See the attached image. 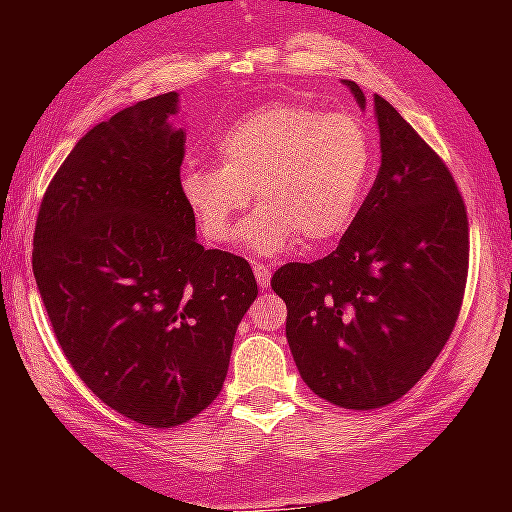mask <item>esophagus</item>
Segmentation results:
<instances>
[{"instance_id":"34e87169","label":"esophagus","mask_w":512,"mask_h":512,"mask_svg":"<svg viewBox=\"0 0 512 512\" xmlns=\"http://www.w3.org/2000/svg\"><path fill=\"white\" fill-rule=\"evenodd\" d=\"M253 274H256V282H259V287H269L271 284V269L266 264H261V261H253Z\"/></svg>"}]
</instances>
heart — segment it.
<instances>
[{"mask_svg":"<svg viewBox=\"0 0 512 512\" xmlns=\"http://www.w3.org/2000/svg\"><path fill=\"white\" fill-rule=\"evenodd\" d=\"M220 166L187 164L179 192L210 243L235 238L251 194L259 210L243 238L279 253L305 238L328 246L354 225L372 182L374 143L359 117L295 102L261 104L217 138Z\"/></svg>","mask_w":512,"mask_h":512,"instance_id":"obj_1","label":"heart"}]
</instances>
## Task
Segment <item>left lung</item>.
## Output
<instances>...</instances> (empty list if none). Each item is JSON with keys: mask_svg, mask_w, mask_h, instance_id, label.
<instances>
[{"mask_svg": "<svg viewBox=\"0 0 512 512\" xmlns=\"http://www.w3.org/2000/svg\"><path fill=\"white\" fill-rule=\"evenodd\" d=\"M374 112L382 166L354 225L325 259L271 277L300 377L346 410L413 390L449 341L469 271L467 207L449 166L379 94Z\"/></svg>", "mask_w": 512, "mask_h": 512, "instance_id": "8db88e82", "label": "left lung"}]
</instances>
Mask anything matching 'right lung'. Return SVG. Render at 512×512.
<instances>
[{"instance_id":"obj_1","label":"right lung","mask_w":512,"mask_h":512,"mask_svg":"<svg viewBox=\"0 0 512 512\" xmlns=\"http://www.w3.org/2000/svg\"><path fill=\"white\" fill-rule=\"evenodd\" d=\"M176 102L158 94L94 125L45 189L33 235L61 351L104 405L148 428L212 405L259 295L243 256L197 243Z\"/></svg>"}]
</instances>
